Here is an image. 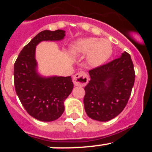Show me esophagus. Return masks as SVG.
Segmentation results:
<instances>
[{"label":"esophagus","mask_w":152,"mask_h":152,"mask_svg":"<svg viewBox=\"0 0 152 152\" xmlns=\"http://www.w3.org/2000/svg\"><path fill=\"white\" fill-rule=\"evenodd\" d=\"M73 82L76 86H85L88 82V75L84 72L75 74L73 77Z\"/></svg>","instance_id":"1"}]
</instances>
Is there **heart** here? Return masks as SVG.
<instances>
[{"label":"heart","mask_w":152,"mask_h":152,"mask_svg":"<svg viewBox=\"0 0 152 152\" xmlns=\"http://www.w3.org/2000/svg\"><path fill=\"white\" fill-rule=\"evenodd\" d=\"M71 52L77 56L89 53V62L92 65H100L110 57L113 47L110 42L106 39L98 40L96 38H86L75 42L71 47Z\"/></svg>","instance_id":"1"}]
</instances>
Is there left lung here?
Segmentation results:
<instances>
[{
  "label": "left lung",
  "mask_w": 152,
  "mask_h": 152,
  "mask_svg": "<svg viewBox=\"0 0 152 152\" xmlns=\"http://www.w3.org/2000/svg\"><path fill=\"white\" fill-rule=\"evenodd\" d=\"M89 75L84 88L86 113L97 121H109L124 110L131 95L135 75L130 55L123 52L121 57L90 70Z\"/></svg>",
  "instance_id": "left-lung-1"
}]
</instances>
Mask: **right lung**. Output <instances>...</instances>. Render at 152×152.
I'll list each match as a JSON object with an SVG mask.
<instances>
[{
	"mask_svg": "<svg viewBox=\"0 0 152 152\" xmlns=\"http://www.w3.org/2000/svg\"><path fill=\"white\" fill-rule=\"evenodd\" d=\"M64 36L61 29L42 31L23 47L14 63L17 96L26 112L40 121H54L62 115L64 101L72 91L74 84L71 76L40 77L36 71V46L42 41L61 40Z\"/></svg>",
	"mask_w": 152,
	"mask_h": 152,
	"instance_id": "add662e5",
	"label": "right lung"
}]
</instances>
